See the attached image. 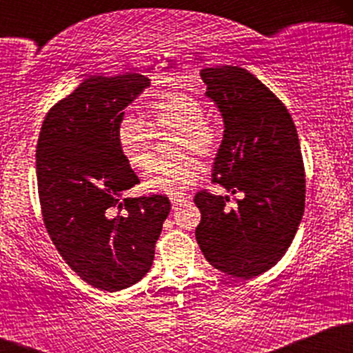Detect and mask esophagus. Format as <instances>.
Wrapping results in <instances>:
<instances>
[{
    "label": "esophagus",
    "mask_w": 353,
    "mask_h": 353,
    "mask_svg": "<svg viewBox=\"0 0 353 353\" xmlns=\"http://www.w3.org/2000/svg\"><path fill=\"white\" fill-rule=\"evenodd\" d=\"M190 197L189 196H172L171 197V204H172V209H179L182 204H185V202H189Z\"/></svg>",
    "instance_id": "esophagus-1"
}]
</instances>
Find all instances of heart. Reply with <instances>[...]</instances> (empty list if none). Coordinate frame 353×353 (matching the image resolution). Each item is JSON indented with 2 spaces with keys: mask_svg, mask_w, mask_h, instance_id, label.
<instances>
[{
  "mask_svg": "<svg viewBox=\"0 0 353 353\" xmlns=\"http://www.w3.org/2000/svg\"><path fill=\"white\" fill-rule=\"evenodd\" d=\"M149 123L154 131L176 129L172 151L192 149L208 156L216 149V128L205 119V108L188 92H164L149 104ZM151 127V128H152ZM139 117L125 114L116 128V143L121 156L131 168L144 169L152 156V130ZM201 161L190 152H179L168 159L151 163L144 174L143 185L149 192L179 194L199 177Z\"/></svg>",
  "mask_w": 353,
  "mask_h": 353,
  "instance_id": "obj_1",
  "label": "heart"
}]
</instances>
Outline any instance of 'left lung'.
Returning a JSON list of instances; mask_svg holds the SVG:
<instances>
[{
  "mask_svg": "<svg viewBox=\"0 0 353 353\" xmlns=\"http://www.w3.org/2000/svg\"><path fill=\"white\" fill-rule=\"evenodd\" d=\"M205 96L224 121L212 177L229 196L199 192L196 241L221 272L250 279L274 267L292 244L305 208V174L289 111L252 72L239 66L201 71Z\"/></svg>",
  "mask_w": 353,
  "mask_h": 353,
  "instance_id": "1",
  "label": "left lung"
}]
</instances>
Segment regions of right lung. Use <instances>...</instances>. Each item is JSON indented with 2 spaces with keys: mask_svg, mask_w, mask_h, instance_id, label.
<instances>
[{
  "mask_svg": "<svg viewBox=\"0 0 353 353\" xmlns=\"http://www.w3.org/2000/svg\"><path fill=\"white\" fill-rule=\"evenodd\" d=\"M149 79L96 74L51 108L36 148L44 225L61 257L89 285H134L151 269L171 202L125 197L139 182L121 156L116 128Z\"/></svg>",
  "mask_w": 353,
  "mask_h": 353,
  "instance_id": "1",
  "label": "right lung"
}]
</instances>
